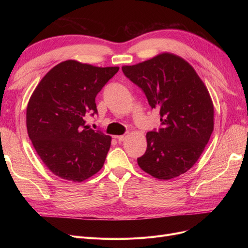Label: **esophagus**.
Here are the masks:
<instances>
[{"mask_svg": "<svg viewBox=\"0 0 248 248\" xmlns=\"http://www.w3.org/2000/svg\"><path fill=\"white\" fill-rule=\"evenodd\" d=\"M126 138H127V134H123V136H118L117 137V140L121 142V141H124L125 140H126Z\"/></svg>", "mask_w": 248, "mask_h": 248, "instance_id": "34e87169", "label": "esophagus"}]
</instances>
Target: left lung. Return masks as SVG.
Masks as SVG:
<instances>
[{
	"instance_id": "8db88e82",
	"label": "left lung",
	"mask_w": 248,
	"mask_h": 248,
	"mask_svg": "<svg viewBox=\"0 0 248 248\" xmlns=\"http://www.w3.org/2000/svg\"><path fill=\"white\" fill-rule=\"evenodd\" d=\"M122 70L160 114L161 128L147 132L140 168L159 180L184 174L204 152L214 127L213 102L204 82L188 62L170 52Z\"/></svg>"
}]
</instances>
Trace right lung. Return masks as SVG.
<instances>
[{
    "instance_id": "add662e5",
    "label": "right lung",
    "mask_w": 248,
    "mask_h": 248,
    "mask_svg": "<svg viewBox=\"0 0 248 248\" xmlns=\"http://www.w3.org/2000/svg\"><path fill=\"white\" fill-rule=\"evenodd\" d=\"M119 67L67 60L51 68L27 107V129L42 162L56 176L81 182L99 171L111 138L86 125L97 114L95 98Z\"/></svg>"
}]
</instances>
